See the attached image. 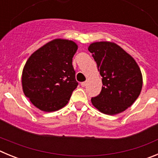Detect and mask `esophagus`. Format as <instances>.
Segmentation results:
<instances>
[{"instance_id":"34e87169","label":"esophagus","mask_w":158,"mask_h":158,"mask_svg":"<svg viewBox=\"0 0 158 158\" xmlns=\"http://www.w3.org/2000/svg\"><path fill=\"white\" fill-rule=\"evenodd\" d=\"M86 81H84V82H81V85L82 86V87H85V86L86 85Z\"/></svg>"}]
</instances>
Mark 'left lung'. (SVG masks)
Listing matches in <instances>:
<instances>
[{"label": "left lung", "instance_id": "left-lung-1", "mask_svg": "<svg viewBox=\"0 0 158 158\" xmlns=\"http://www.w3.org/2000/svg\"><path fill=\"white\" fill-rule=\"evenodd\" d=\"M102 77L101 92L91 99L100 112L116 115L134 104L142 88V75L135 60L111 42H96L89 47Z\"/></svg>", "mask_w": 158, "mask_h": 158}]
</instances>
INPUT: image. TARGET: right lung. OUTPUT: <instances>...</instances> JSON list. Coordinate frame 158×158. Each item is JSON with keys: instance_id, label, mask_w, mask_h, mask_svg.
Returning a JSON list of instances; mask_svg holds the SVG:
<instances>
[{"instance_id": "right-lung-1", "label": "right lung", "mask_w": 158, "mask_h": 158, "mask_svg": "<svg viewBox=\"0 0 158 158\" xmlns=\"http://www.w3.org/2000/svg\"><path fill=\"white\" fill-rule=\"evenodd\" d=\"M73 41L56 39L29 57L22 73L23 93L37 108L46 112L65 107L77 87L73 57Z\"/></svg>"}]
</instances>
